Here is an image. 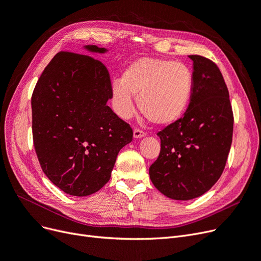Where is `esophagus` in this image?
Returning <instances> with one entry per match:
<instances>
[{"label":"esophagus","mask_w":261,"mask_h":261,"mask_svg":"<svg viewBox=\"0 0 261 261\" xmlns=\"http://www.w3.org/2000/svg\"><path fill=\"white\" fill-rule=\"evenodd\" d=\"M146 136V133L140 130V129H134L133 130V138L134 139H142Z\"/></svg>","instance_id":"1"}]
</instances>
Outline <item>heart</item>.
<instances>
[{"instance_id":"1","label":"heart","mask_w":261,"mask_h":261,"mask_svg":"<svg viewBox=\"0 0 261 261\" xmlns=\"http://www.w3.org/2000/svg\"><path fill=\"white\" fill-rule=\"evenodd\" d=\"M194 76L184 63L157 58H141L131 63L122 79L112 82V100L115 112L127 119L134 113V96L140 111L156 124H170L187 111Z\"/></svg>"}]
</instances>
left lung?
I'll list each match as a JSON object with an SVG mask.
<instances>
[{
  "mask_svg": "<svg viewBox=\"0 0 261 261\" xmlns=\"http://www.w3.org/2000/svg\"><path fill=\"white\" fill-rule=\"evenodd\" d=\"M194 90L184 117L158 132L161 149L149 177L162 195L187 201L204 195L223 173L232 142L233 114L217 65L191 55Z\"/></svg>",
  "mask_w": 261,
  "mask_h": 261,
  "instance_id": "obj_1",
  "label": "left lung"
}]
</instances>
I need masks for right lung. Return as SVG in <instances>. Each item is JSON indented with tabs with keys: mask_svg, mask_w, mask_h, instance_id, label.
I'll use <instances>...</instances> for the list:
<instances>
[{
	"mask_svg": "<svg viewBox=\"0 0 261 261\" xmlns=\"http://www.w3.org/2000/svg\"><path fill=\"white\" fill-rule=\"evenodd\" d=\"M87 53L109 50L95 45ZM110 74L87 55L60 51L34 88L32 132L43 172L65 194L86 197L111 178L120 149L132 141L130 125L116 115Z\"/></svg>",
	"mask_w": 261,
	"mask_h": 261,
	"instance_id": "right-lung-1",
	"label": "right lung"
}]
</instances>
